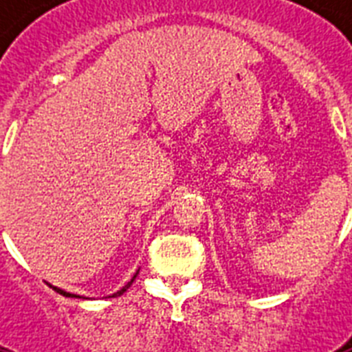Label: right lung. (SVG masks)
I'll list each match as a JSON object with an SVG mask.
<instances>
[{
	"mask_svg": "<svg viewBox=\"0 0 352 352\" xmlns=\"http://www.w3.org/2000/svg\"><path fill=\"white\" fill-rule=\"evenodd\" d=\"M137 276H138V270H137V272H135V274H133L131 281H127V283L124 285V287H122L120 290H117V292H115V294H113V296H109V298H117V296H122V294H124V292H126V290L129 289V287H131L133 281H135V279H137ZM51 287H52V285H51ZM52 289L56 290V292H60V294H62V296H65V298H82V296H78V294H71V292H65V290L58 289V287H52ZM85 300H87V298H85Z\"/></svg>",
	"mask_w": 352,
	"mask_h": 352,
	"instance_id": "1",
	"label": "right lung"
}]
</instances>
